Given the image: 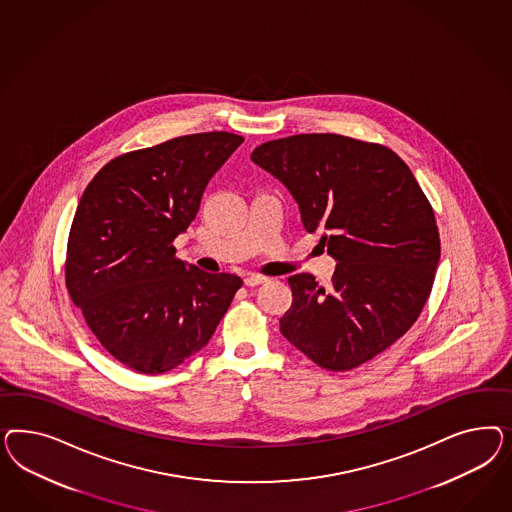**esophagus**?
Instances as JSON below:
<instances>
[{"label":"esophagus","instance_id":"esophagus-1","mask_svg":"<svg viewBox=\"0 0 512 512\" xmlns=\"http://www.w3.org/2000/svg\"><path fill=\"white\" fill-rule=\"evenodd\" d=\"M264 281H266V278L259 276V274H249V276H246V279H244V283H246L248 287H257V285H261Z\"/></svg>","mask_w":512,"mask_h":512}]
</instances>
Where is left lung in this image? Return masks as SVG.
<instances>
[{"label": "left lung", "mask_w": 512, "mask_h": 512, "mask_svg": "<svg viewBox=\"0 0 512 512\" xmlns=\"http://www.w3.org/2000/svg\"><path fill=\"white\" fill-rule=\"evenodd\" d=\"M291 191L308 233L338 261L328 287L289 278L281 334L332 372L383 353L419 319L441 255L434 208L390 148L334 133L270 140L251 154Z\"/></svg>", "instance_id": "1"}]
</instances>
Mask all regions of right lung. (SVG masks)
<instances>
[{"instance_id":"add662e5","label":"right lung","mask_w":512,"mask_h":512,"mask_svg":"<svg viewBox=\"0 0 512 512\" xmlns=\"http://www.w3.org/2000/svg\"><path fill=\"white\" fill-rule=\"evenodd\" d=\"M242 142L210 131L127 152L82 193L65 285L93 336L135 372H169L201 351L242 287L234 274H208L176 259L172 246Z\"/></svg>"}]
</instances>
